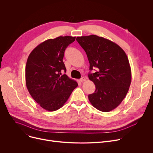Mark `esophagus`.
Returning <instances> with one entry per match:
<instances>
[{"label": "esophagus", "instance_id": "obj_1", "mask_svg": "<svg viewBox=\"0 0 153 153\" xmlns=\"http://www.w3.org/2000/svg\"><path fill=\"white\" fill-rule=\"evenodd\" d=\"M85 77H82V78H81V79H80V81H81V82H84V81H85Z\"/></svg>", "mask_w": 153, "mask_h": 153}]
</instances>
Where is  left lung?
I'll return each mask as SVG.
<instances>
[{
  "instance_id": "1",
  "label": "left lung",
  "mask_w": 153,
  "mask_h": 153,
  "mask_svg": "<svg viewBox=\"0 0 153 153\" xmlns=\"http://www.w3.org/2000/svg\"><path fill=\"white\" fill-rule=\"evenodd\" d=\"M76 40L86 53L89 69L97 68L88 75L95 85V92L88 96L90 102L101 111L115 109L125 99L131 81L125 52L115 43L97 35L78 36Z\"/></svg>"
}]
</instances>
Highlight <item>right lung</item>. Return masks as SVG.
I'll return each instance as SVG.
<instances>
[{
    "instance_id": "1",
    "label": "right lung",
    "mask_w": 153,
    "mask_h": 153,
    "mask_svg": "<svg viewBox=\"0 0 153 153\" xmlns=\"http://www.w3.org/2000/svg\"><path fill=\"white\" fill-rule=\"evenodd\" d=\"M75 39L65 36L47 39L28 56L25 68L27 89L46 110L53 111L61 108L78 85L74 80L61 74L62 71H66L62 61L64 51Z\"/></svg>"
}]
</instances>
